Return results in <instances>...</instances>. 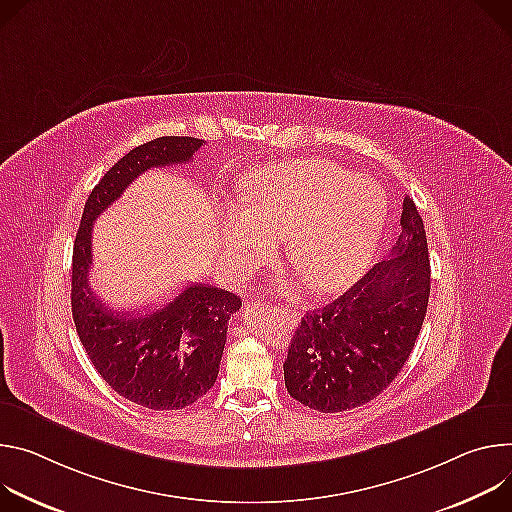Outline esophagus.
Masks as SVG:
<instances>
[{"label": "esophagus", "mask_w": 512, "mask_h": 512, "mask_svg": "<svg viewBox=\"0 0 512 512\" xmlns=\"http://www.w3.org/2000/svg\"><path fill=\"white\" fill-rule=\"evenodd\" d=\"M278 315L285 319L289 325H293V327H297V323H299V317H297V313H293L291 309H280L278 311Z\"/></svg>", "instance_id": "obj_1"}]
</instances>
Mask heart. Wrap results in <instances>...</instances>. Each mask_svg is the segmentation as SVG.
Returning a JSON list of instances; mask_svg holds the SVG:
<instances>
[{"label":"heart","mask_w":512,"mask_h":512,"mask_svg":"<svg viewBox=\"0 0 512 512\" xmlns=\"http://www.w3.org/2000/svg\"><path fill=\"white\" fill-rule=\"evenodd\" d=\"M386 195L329 160H293L254 170L242 187L227 252L238 266L264 260L263 236L287 240L291 270L313 295L339 293L366 272L386 221Z\"/></svg>","instance_id":"1"}]
</instances>
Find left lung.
Segmentation results:
<instances>
[{
  "instance_id": "8db88e82",
  "label": "left lung",
  "mask_w": 512,
  "mask_h": 512,
  "mask_svg": "<svg viewBox=\"0 0 512 512\" xmlns=\"http://www.w3.org/2000/svg\"><path fill=\"white\" fill-rule=\"evenodd\" d=\"M401 225L386 260L301 319L282 364L285 386L301 405L319 413L366 405L409 360L431 291L425 225L411 197L403 201Z\"/></svg>"
}]
</instances>
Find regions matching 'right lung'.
<instances>
[{"label": "right lung", "mask_w": 512, "mask_h": 512, "mask_svg": "<svg viewBox=\"0 0 512 512\" xmlns=\"http://www.w3.org/2000/svg\"><path fill=\"white\" fill-rule=\"evenodd\" d=\"M201 146L199 138L162 136L130 150L87 197L73 248L71 307L81 344L113 390L152 411L185 409L215 384L227 321L242 301L230 291L191 282L146 315L105 307L89 287L93 221L146 170L185 164Z\"/></svg>", "instance_id": "1"}]
</instances>
